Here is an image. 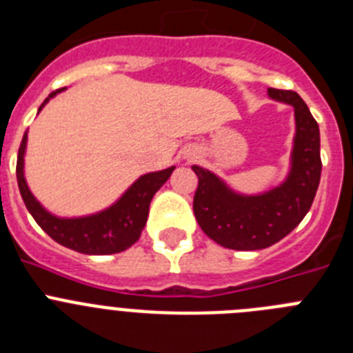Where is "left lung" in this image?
Instances as JSON below:
<instances>
[{"mask_svg":"<svg viewBox=\"0 0 353 353\" xmlns=\"http://www.w3.org/2000/svg\"><path fill=\"white\" fill-rule=\"evenodd\" d=\"M269 97L292 105L295 114L290 171L279 185L260 194H242L212 171L192 166L198 176L192 208L199 228L214 242L235 251L270 248L293 232L310 212L322 174L320 129L310 108L292 90L269 88Z\"/></svg>","mask_w":353,"mask_h":353,"instance_id":"obj_1","label":"left lung"}]
</instances>
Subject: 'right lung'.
Instances as JSON below:
<instances>
[{
  "mask_svg": "<svg viewBox=\"0 0 353 353\" xmlns=\"http://www.w3.org/2000/svg\"><path fill=\"white\" fill-rule=\"evenodd\" d=\"M63 90L52 92L43 101L40 109L48 104L49 99ZM26 145L28 132H24L17 155V183L28 212L54 242L83 254H114L125 251L134 242H138L148 219L150 201L155 192L166 183L174 170V166H171L162 171L141 174L111 207L97 214L81 215V217H58L46 210L28 187L24 176Z\"/></svg>",
  "mask_w": 353,
  "mask_h": 353,
  "instance_id": "1",
  "label": "right lung"
}]
</instances>
